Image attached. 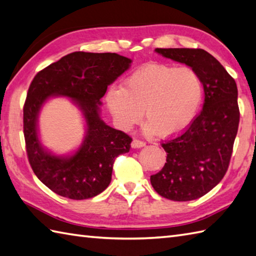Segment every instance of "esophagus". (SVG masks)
<instances>
[{"instance_id":"obj_1","label":"esophagus","mask_w":256,"mask_h":256,"mask_svg":"<svg viewBox=\"0 0 256 256\" xmlns=\"http://www.w3.org/2000/svg\"><path fill=\"white\" fill-rule=\"evenodd\" d=\"M145 145H146L145 142H143V140H136V138L133 140V142H132V148H140Z\"/></svg>"}]
</instances>
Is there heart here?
I'll list each match as a JSON object with an SVG mask.
<instances>
[{
	"label": "heart",
	"instance_id": "obj_1",
	"mask_svg": "<svg viewBox=\"0 0 256 256\" xmlns=\"http://www.w3.org/2000/svg\"><path fill=\"white\" fill-rule=\"evenodd\" d=\"M204 99V84L190 67L148 64L113 86L106 103L116 124L131 128L145 116L146 131L172 138L184 132L197 116Z\"/></svg>",
	"mask_w": 256,
	"mask_h": 256
}]
</instances>
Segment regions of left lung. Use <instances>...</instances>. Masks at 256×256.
Masks as SVG:
<instances>
[{
    "label": "left lung",
    "mask_w": 256,
    "mask_h": 256,
    "mask_svg": "<svg viewBox=\"0 0 256 256\" xmlns=\"http://www.w3.org/2000/svg\"><path fill=\"white\" fill-rule=\"evenodd\" d=\"M155 52L194 69L204 84L202 110L182 134L162 143L167 153L165 166L150 176L152 186L162 197L194 200L214 188L229 167L240 122L236 84L204 50L156 48Z\"/></svg>",
    "instance_id": "left-lung-1"
}]
</instances>
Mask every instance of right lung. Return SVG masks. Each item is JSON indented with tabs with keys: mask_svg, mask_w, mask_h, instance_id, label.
Instances as JSON below:
<instances>
[{
	"mask_svg": "<svg viewBox=\"0 0 256 256\" xmlns=\"http://www.w3.org/2000/svg\"><path fill=\"white\" fill-rule=\"evenodd\" d=\"M131 62L116 52H74L40 70L32 79L23 108L26 152L32 172L52 192L82 200L101 194L110 184L114 160L128 153L132 138L103 122L99 106L108 86ZM54 95L72 98L86 120L85 140L72 156H52L38 138V114Z\"/></svg>",
	"mask_w": 256,
	"mask_h": 256,
	"instance_id": "add662e5",
	"label": "right lung"
}]
</instances>
